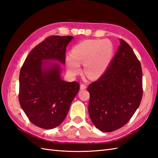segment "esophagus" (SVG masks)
<instances>
[{
  "instance_id": "esophagus-1",
  "label": "esophagus",
  "mask_w": 158,
  "mask_h": 158,
  "mask_svg": "<svg viewBox=\"0 0 158 158\" xmlns=\"http://www.w3.org/2000/svg\"><path fill=\"white\" fill-rule=\"evenodd\" d=\"M86 88V85L84 84V83H81V85H80V89H85Z\"/></svg>"
}]
</instances>
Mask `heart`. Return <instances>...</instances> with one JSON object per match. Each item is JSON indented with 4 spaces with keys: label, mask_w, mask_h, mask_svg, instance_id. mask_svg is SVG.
<instances>
[{
    "label": "heart",
    "mask_w": 158,
    "mask_h": 158,
    "mask_svg": "<svg viewBox=\"0 0 158 158\" xmlns=\"http://www.w3.org/2000/svg\"><path fill=\"white\" fill-rule=\"evenodd\" d=\"M113 54L111 43L105 40H88L77 45L72 54L66 57L69 73L75 75L80 71V65L84 64V72L89 78L96 79L105 72Z\"/></svg>",
    "instance_id": "b5f03b06"
}]
</instances>
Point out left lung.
<instances>
[{"instance_id": "obj_1", "label": "left lung", "mask_w": 158, "mask_h": 158, "mask_svg": "<svg viewBox=\"0 0 158 158\" xmlns=\"http://www.w3.org/2000/svg\"><path fill=\"white\" fill-rule=\"evenodd\" d=\"M89 115L94 125L110 132L129 122L143 97V73L132 49L120 39L117 53L106 72L90 83Z\"/></svg>"}]
</instances>
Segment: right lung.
I'll list each match as a JSON object with an SVG mask.
<instances>
[{
  "label": "right lung",
  "instance_id": "right-lung-1",
  "mask_svg": "<svg viewBox=\"0 0 158 158\" xmlns=\"http://www.w3.org/2000/svg\"><path fill=\"white\" fill-rule=\"evenodd\" d=\"M71 36H50L32 49L20 70L19 101L29 120L44 129L58 126L67 115L79 90L77 81L66 82L60 76V66L43 60L65 63L66 46ZM48 64H49L48 63Z\"/></svg>",
  "mask_w": 158,
  "mask_h": 158
}]
</instances>
